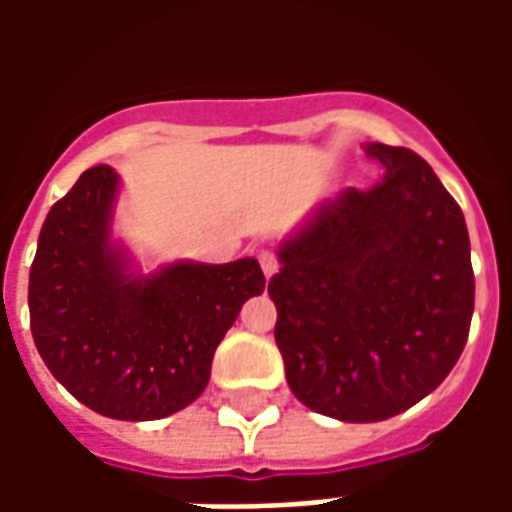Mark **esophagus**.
<instances>
[{
	"instance_id": "34e87169",
	"label": "esophagus",
	"mask_w": 512,
	"mask_h": 512,
	"mask_svg": "<svg viewBox=\"0 0 512 512\" xmlns=\"http://www.w3.org/2000/svg\"><path fill=\"white\" fill-rule=\"evenodd\" d=\"M257 263H260V268H263V274H266V277H274V274H277L279 260L274 252H268V249L257 252Z\"/></svg>"
}]
</instances>
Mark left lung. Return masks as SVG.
<instances>
[{
	"mask_svg": "<svg viewBox=\"0 0 512 512\" xmlns=\"http://www.w3.org/2000/svg\"><path fill=\"white\" fill-rule=\"evenodd\" d=\"M384 178L326 200L279 246L268 282L293 395L343 422H381L450 376L474 312L469 230L425 158L367 142Z\"/></svg>",
	"mask_w": 512,
	"mask_h": 512,
	"instance_id": "1",
	"label": "left lung"
}]
</instances>
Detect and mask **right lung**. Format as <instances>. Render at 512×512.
Wrapping results in <instances>:
<instances>
[{
    "mask_svg": "<svg viewBox=\"0 0 512 512\" xmlns=\"http://www.w3.org/2000/svg\"><path fill=\"white\" fill-rule=\"evenodd\" d=\"M117 191V172L101 164L51 205L29 268V326L51 376L79 403L147 422L202 395L216 345L266 277L255 257L136 274L112 241Z\"/></svg>",
    "mask_w": 512,
    "mask_h": 512,
    "instance_id": "obj_1",
    "label": "right lung"
}]
</instances>
